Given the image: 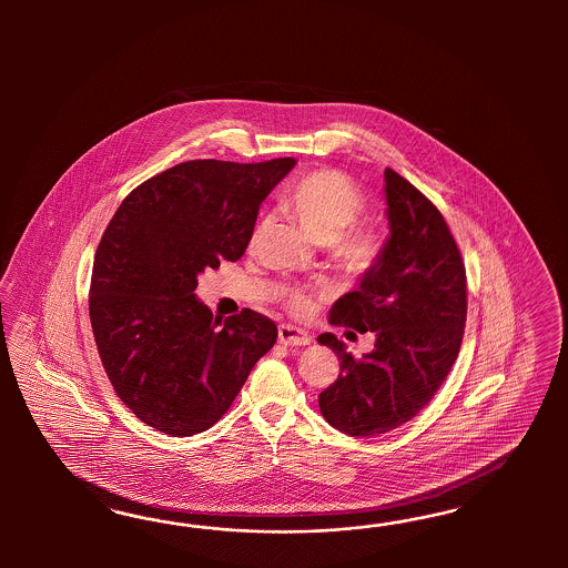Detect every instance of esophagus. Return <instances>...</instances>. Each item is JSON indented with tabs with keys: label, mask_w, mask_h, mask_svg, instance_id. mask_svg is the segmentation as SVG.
I'll use <instances>...</instances> for the list:
<instances>
[{
	"label": "esophagus",
	"mask_w": 568,
	"mask_h": 568,
	"mask_svg": "<svg viewBox=\"0 0 568 568\" xmlns=\"http://www.w3.org/2000/svg\"><path fill=\"white\" fill-rule=\"evenodd\" d=\"M312 337H310L306 331L302 328L293 327V325H281L278 327V344L283 345H310Z\"/></svg>",
	"instance_id": "esophagus-1"
}]
</instances>
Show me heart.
<instances>
[{
  "label": "heart",
  "mask_w": 568,
  "mask_h": 568,
  "mask_svg": "<svg viewBox=\"0 0 568 568\" xmlns=\"http://www.w3.org/2000/svg\"><path fill=\"white\" fill-rule=\"evenodd\" d=\"M285 206L312 240L331 243L358 221L364 195L342 172L314 171L295 181L285 197ZM377 252L378 240L373 231H354L339 243V256L356 271L371 266ZM290 306L293 312H306L310 304L302 293L293 292Z\"/></svg>",
  "instance_id": "obj_1"
}]
</instances>
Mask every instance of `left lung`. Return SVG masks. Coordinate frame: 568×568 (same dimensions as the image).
<instances>
[{"label":"left lung","instance_id":"obj_1","mask_svg":"<svg viewBox=\"0 0 568 568\" xmlns=\"http://www.w3.org/2000/svg\"><path fill=\"white\" fill-rule=\"evenodd\" d=\"M389 237L354 292L328 312L331 325L375 333L354 358L323 333L339 377L318 396L328 425L352 437L397 429L420 413L458 358L466 323V273L442 212L396 171L385 169Z\"/></svg>","mask_w":568,"mask_h":568}]
</instances>
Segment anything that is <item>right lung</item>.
Listing matches in <instances>:
<instances>
[{"mask_svg":"<svg viewBox=\"0 0 568 568\" xmlns=\"http://www.w3.org/2000/svg\"><path fill=\"white\" fill-rule=\"evenodd\" d=\"M295 166L190 160L131 191L98 245L89 316L105 375L129 410L187 437L210 429L275 345L254 310L221 323L195 297L197 275L235 262L260 204Z\"/></svg>","mask_w":568,"mask_h":568,"instance_id":"add662e5","label":"right lung"}]
</instances>
